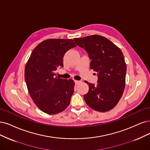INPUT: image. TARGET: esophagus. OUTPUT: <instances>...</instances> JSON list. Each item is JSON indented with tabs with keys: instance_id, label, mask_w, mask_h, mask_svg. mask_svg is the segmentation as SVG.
<instances>
[{
	"instance_id": "1",
	"label": "esophagus",
	"mask_w": 150,
	"mask_h": 150,
	"mask_svg": "<svg viewBox=\"0 0 150 150\" xmlns=\"http://www.w3.org/2000/svg\"><path fill=\"white\" fill-rule=\"evenodd\" d=\"M81 81H78V80H75V84L76 85H79V83H80Z\"/></svg>"
}]
</instances>
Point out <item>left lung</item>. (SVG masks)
Here are the masks:
<instances>
[{"mask_svg":"<svg viewBox=\"0 0 150 150\" xmlns=\"http://www.w3.org/2000/svg\"><path fill=\"white\" fill-rule=\"evenodd\" d=\"M91 60L90 69L97 72L96 84L86 82L88 92L83 97L91 108L99 112L113 109L121 98L125 84L127 65L121 50L105 37L91 35L74 38Z\"/></svg>","mask_w":150,"mask_h":150,"instance_id":"obj_1","label":"left lung"}]
</instances>
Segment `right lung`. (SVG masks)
I'll list each match as a JSON object with an SVG mask.
<instances>
[{
	"instance_id": "1",
	"label": "right lung",
	"mask_w": 150,
	"mask_h": 150,
	"mask_svg": "<svg viewBox=\"0 0 150 150\" xmlns=\"http://www.w3.org/2000/svg\"><path fill=\"white\" fill-rule=\"evenodd\" d=\"M76 46L72 40L49 39L39 44L31 54L25 79L32 99L44 112L59 113L70 103L75 83L71 79H59L56 71L63 67L66 52Z\"/></svg>"
}]
</instances>
